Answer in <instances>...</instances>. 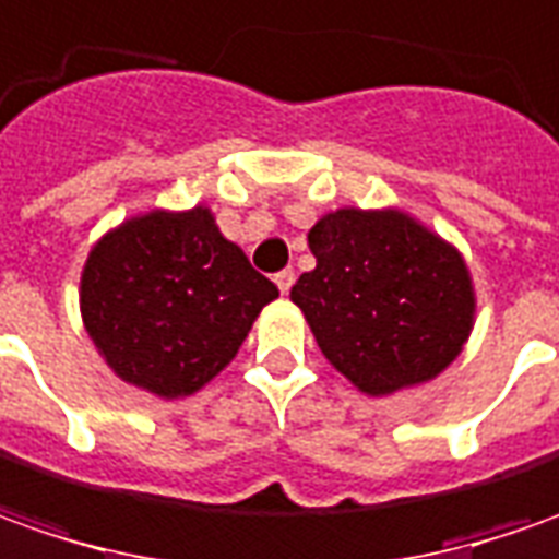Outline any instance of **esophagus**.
Returning a JSON list of instances; mask_svg holds the SVG:
<instances>
[{
	"label": "esophagus",
	"instance_id": "esophagus-1",
	"mask_svg": "<svg viewBox=\"0 0 559 559\" xmlns=\"http://www.w3.org/2000/svg\"><path fill=\"white\" fill-rule=\"evenodd\" d=\"M273 283L280 286V292H283V295H288V288L295 286V271H280L276 276H273Z\"/></svg>",
	"mask_w": 559,
	"mask_h": 559
}]
</instances>
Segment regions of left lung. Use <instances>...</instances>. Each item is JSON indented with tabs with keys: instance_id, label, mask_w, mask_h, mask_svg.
<instances>
[{
	"instance_id": "1",
	"label": "left lung",
	"mask_w": 559,
	"mask_h": 559,
	"mask_svg": "<svg viewBox=\"0 0 559 559\" xmlns=\"http://www.w3.org/2000/svg\"><path fill=\"white\" fill-rule=\"evenodd\" d=\"M317 267L292 301L325 359L384 396L440 376L474 325V286L455 252L403 212L338 209L307 234Z\"/></svg>"
}]
</instances>
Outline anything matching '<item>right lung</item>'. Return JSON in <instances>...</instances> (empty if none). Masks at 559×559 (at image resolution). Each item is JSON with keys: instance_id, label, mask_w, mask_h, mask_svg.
<instances>
[{"instance_id": "right-lung-1", "label": "right lung", "mask_w": 559, "mask_h": 559, "mask_svg": "<svg viewBox=\"0 0 559 559\" xmlns=\"http://www.w3.org/2000/svg\"><path fill=\"white\" fill-rule=\"evenodd\" d=\"M276 295L197 205L150 212L104 236L85 261L79 305L116 376L175 400L218 376Z\"/></svg>"}]
</instances>
